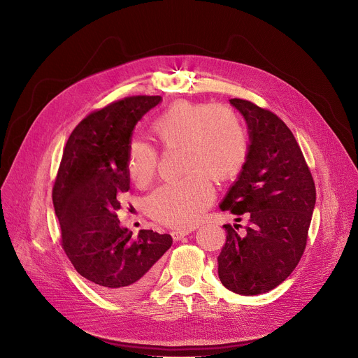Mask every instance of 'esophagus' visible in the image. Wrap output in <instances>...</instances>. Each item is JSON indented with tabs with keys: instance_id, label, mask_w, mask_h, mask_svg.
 I'll use <instances>...</instances> for the list:
<instances>
[{
	"instance_id": "esophagus-1",
	"label": "esophagus",
	"mask_w": 358,
	"mask_h": 358,
	"mask_svg": "<svg viewBox=\"0 0 358 358\" xmlns=\"http://www.w3.org/2000/svg\"><path fill=\"white\" fill-rule=\"evenodd\" d=\"M188 234H191V229H174V231H171V236H173L174 241H180L181 238H184Z\"/></svg>"
}]
</instances>
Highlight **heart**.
<instances>
[{"label":"heart","mask_w":358,"mask_h":358,"mask_svg":"<svg viewBox=\"0 0 358 358\" xmlns=\"http://www.w3.org/2000/svg\"><path fill=\"white\" fill-rule=\"evenodd\" d=\"M152 133L167 150L185 148V170L191 174L152 191L147 198L148 213L169 227H192L215 199L211 174L227 180L243 167L249 152L245 123L227 105L178 101L152 122ZM159 164L156 145L140 138L130 141L126 169L136 185L150 184Z\"/></svg>","instance_id":"b5f03b06"}]
</instances>
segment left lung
Instances as JSON below:
<instances>
[{
    "label": "left lung",
    "instance_id": "1",
    "mask_svg": "<svg viewBox=\"0 0 358 358\" xmlns=\"http://www.w3.org/2000/svg\"><path fill=\"white\" fill-rule=\"evenodd\" d=\"M229 101L248 123L250 145L221 210L246 214L248 227L238 234L242 225H224L227 241L218 257V276L234 293L253 296L275 289L297 266L308 243L316 185L280 117L245 99Z\"/></svg>",
    "mask_w": 358,
    "mask_h": 358
}]
</instances>
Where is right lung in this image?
I'll return each mask as SVG.
<instances>
[{
	"mask_svg": "<svg viewBox=\"0 0 358 358\" xmlns=\"http://www.w3.org/2000/svg\"><path fill=\"white\" fill-rule=\"evenodd\" d=\"M162 96H129L87 115L71 133L54 182L61 245L76 272L108 297L133 299L155 282L169 234L120 227V196L130 189L127 148L136 123Z\"/></svg>",
	"mask_w": 358,
	"mask_h": 358,
	"instance_id": "obj_1",
	"label": "right lung"
}]
</instances>
